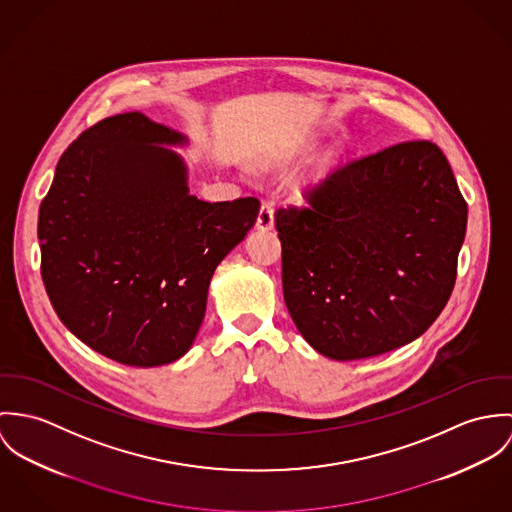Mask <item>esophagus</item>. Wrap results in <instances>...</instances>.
Wrapping results in <instances>:
<instances>
[{
	"label": "esophagus",
	"mask_w": 512,
	"mask_h": 512,
	"mask_svg": "<svg viewBox=\"0 0 512 512\" xmlns=\"http://www.w3.org/2000/svg\"><path fill=\"white\" fill-rule=\"evenodd\" d=\"M275 226V214H273V206L269 202H263L261 204V210L257 214V222H255V228L261 229V231H269Z\"/></svg>",
	"instance_id": "obj_1"
}]
</instances>
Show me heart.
Masks as SVG:
<instances>
[{
  "label": "heart",
  "instance_id": "1",
  "mask_svg": "<svg viewBox=\"0 0 512 512\" xmlns=\"http://www.w3.org/2000/svg\"><path fill=\"white\" fill-rule=\"evenodd\" d=\"M334 165H336V161H334V157H326V159H322L316 167H314V171L310 172L298 186H296V196L298 198H306V192L310 190V188H314V186H318L322 180H326L328 178V174L332 172L334 169Z\"/></svg>",
  "mask_w": 512,
  "mask_h": 512
}]
</instances>
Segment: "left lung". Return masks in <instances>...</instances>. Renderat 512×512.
<instances>
[{"label":"left lung","instance_id":"8db88e82","mask_svg":"<svg viewBox=\"0 0 512 512\" xmlns=\"http://www.w3.org/2000/svg\"><path fill=\"white\" fill-rule=\"evenodd\" d=\"M281 208L284 304L318 353L351 361L422 336L450 300L467 204L442 149L361 157Z\"/></svg>","mask_w":512,"mask_h":512}]
</instances>
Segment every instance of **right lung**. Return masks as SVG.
Instances as JSON below:
<instances>
[{
  "instance_id": "1",
  "label": "right lung",
  "mask_w": 512,
  "mask_h": 512,
  "mask_svg": "<svg viewBox=\"0 0 512 512\" xmlns=\"http://www.w3.org/2000/svg\"><path fill=\"white\" fill-rule=\"evenodd\" d=\"M186 137L139 112L86 129L39 208L41 275L60 322L131 367L180 359L200 330L216 267L243 241L257 198L188 192Z\"/></svg>"
}]
</instances>
